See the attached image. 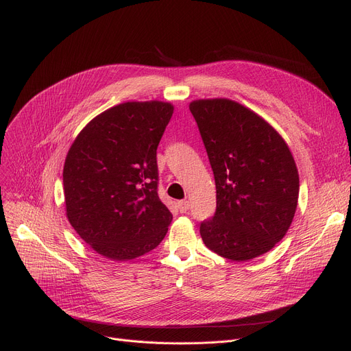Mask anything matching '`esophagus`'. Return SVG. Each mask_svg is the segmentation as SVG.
Here are the masks:
<instances>
[{"mask_svg":"<svg viewBox=\"0 0 351 351\" xmlns=\"http://www.w3.org/2000/svg\"><path fill=\"white\" fill-rule=\"evenodd\" d=\"M189 208H191L189 200H179V202H178V209H179V212L185 213V212L189 210Z\"/></svg>","mask_w":351,"mask_h":351,"instance_id":"1","label":"esophagus"}]
</instances>
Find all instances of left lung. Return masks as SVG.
Wrapping results in <instances>:
<instances>
[{
  "label": "left lung",
  "instance_id": "left-lung-1",
  "mask_svg": "<svg viewBox=\"0 0 351 351\" xmlns=\"http://www.w3.org/2000/svg\"><path fill=\"white\" fill-rule=\"evenodd\" d=\"M216 183V212L200 223L206 247L245 262L280 242L298 208L299 173L289 146L253 110L230 99L189 105Z\"/></svg>",
  "mask_w": 351,
  "mask_h": 351
}]
</instances>
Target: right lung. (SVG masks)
<instances>
[{"label": "right lung", "mask_w": 351, "mask_h": 351, "mask_svg": "<svg viewBox=\"0 0 351 351\" xmlns=\"http://www.w3.org/2000/svg\"><path fill=\"white\" fill-rule=\"evenodd\" d=\"M173 114L168 102H125L92 119L64 165L66 216L81 239L110 261L155 249L172 213L158 196L156 149Z\"/></svg>", "instance_id": "add662e5"}]
</instances>
